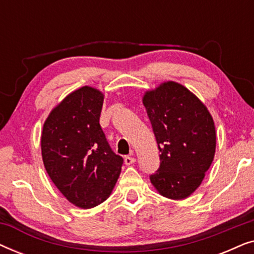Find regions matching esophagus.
Segmentation results:
<instances>
[{
	"label": "esophagus",
	"mask_w": 254,
	"mask_h": 254,
	"mask_svg": "<svg viewBox=\"0 0 254 254\" xmlns=\"http://www.w3.org/2000/svg\"><path fill=\"white\" fill-rule=\"evenodd\" d=\"M133 163H135V158L133 157V155L126 156V157H125V164L126 165H131Z\"/></svg>",
	"instance_id": "obj_1"
}]
</instances>
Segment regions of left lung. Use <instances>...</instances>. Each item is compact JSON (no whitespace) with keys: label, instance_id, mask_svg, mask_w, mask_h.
I'll use <instances>...</instances> for the list:
<instances>
[{"label":"left lung","instance_id":"1","mask_svg":"<svg viewBox=\"0 0 254 254\" xmlns=\"http://www.w3.org/2000/svg\"><path fill=\"white\" fill-rule=\"evenodd\" d=\"M159 155L150 182L159 194L173 200L190 195L214 159L216 133L207 107L185 86L163 83L143 97Z\"/></svg>","mask_w":254,"mask_h":254}]
</instances>
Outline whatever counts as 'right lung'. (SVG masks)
Segmentation results:
<instances>
[{"instance_id": "right-lung-1", "label": "right lung", "mask_w": 254, "mask_h": 254, "mask_svg": "<svg viewBox=\"0 0 254 254\" xmlns=\"http://www.w3.org/2000/svg\"><path fill=\"white\" fill-rule=\"evenodd\" d=\"M103 102L97 89L76 90L50 113L41 134L48 176L69 202L84 209L109 197L124 163L100 127Z\"/></svg>"}]
</instances>
